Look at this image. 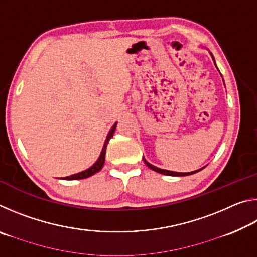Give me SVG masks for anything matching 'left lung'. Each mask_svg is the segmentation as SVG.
Segmentation results:
<instances>
[{
  "instance_id": "8db88e82",
  "label": "left lung",
  "mask_w": 257,
  "mask_h": 257,
  "mask_svg": "<svg viewBox=\"0 0 257 257\" xmlns=\"http://www.w3.org/2000/svg\"><path fill=\"white\" fill-rule=\"evenodd\" d=\"M211 55H212V53H211ZM212 59L214 60V58H213V55H212ZM143 160H144L145 164H146L147 167H149L150 169H152V170L155 171V172H159V173H161V175H165V176H173V177L189 176V175H194V173H196V172H198V171H201L202 169H203V168H202V169H199V170H196V171H191V172H173V171L164 170V169H160V168H156V167H154V165H152L151 163L147 162V161L145 160V158H143Z\"/></svg>"
}]
</instances>
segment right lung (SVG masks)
<instances>
[{"label": "right lung", "instance_id": "1", "mask_svg": "<svg viewBox=\"0 0 257 257\" xmlns=\"http://www.w3.org/2000/svg\"><path fill=\"white\" fill-rule=\"evenodd\" d=\"M115 128H116V122L113 124V127L111 128L110 133L107 134V137L105 139V143H104V146L102 149V152H101V155H99L98 160L95 162L92 167H90L89 169H87V170L85 171H81L79 173H76V175H72V176H69V177H66L64 179L66 180H79V179H86V178L88 177H92L93 175H95V173H97L101 169L103 168L104 165V162H105V153H106V146L108 144V141H110L111 137L113 136V134H114L115 132Z\"/></svg>", "mask_w": 257, "mask_h": 257}]
</instances>
